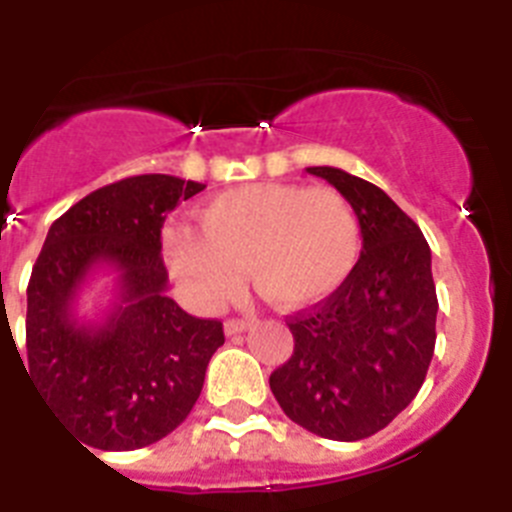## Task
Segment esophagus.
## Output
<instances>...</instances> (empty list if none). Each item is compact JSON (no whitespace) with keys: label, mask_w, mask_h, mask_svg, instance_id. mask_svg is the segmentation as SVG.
I'll list each match as a JSON object with an SVG mask.
<instances>
[{"label":"esophagus","mask_w":512,"mask_h":512,"mask_svg":"<svg viewBox=\"0 0 512 512\" xmlns=\"http://www.w3.org/2000/svg\"><path fill=\"white\" fill-rule=\"evenodd\" d=\"M247 328H249V320H242V317H231V320L223 322L226 336H239V333H244Z\"/></svg>","instance_id":"34e87169"}]
</instances>
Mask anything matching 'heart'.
<instances>
[{"mask_svg":"<svg viewBox=\"0 0 512 512\" xmlns=\"http://www.w3.org/2000/svg\"><path fill=\"white\" fill-rule=\"evenodd\" d=\"M192 223L163 229V257L200 307L216 309L242 289L244 265L255 289L281 309L325 302L362 257L354 205L330 187L242 184L210 197Z\"/></svg>","mask_w":512,"mask_h":512,"instance_id":"b5f03b06","label":"heart"}]
</instances>
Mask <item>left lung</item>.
Wrapping results in <instances>:
<instances>
[{
    "label": "left lung",
    "instance_id": "obj_1",
    "mask_svg": "<svg viewBox=\"0 0 512 512\" xmlns=\"http://www.w3.org/2000/svg\"><path fill=\"white\" fill-rule=\"evenodd\" d=\"M362 223V257L341 289L289 320L294 354L270 375L283 414L312 435L356 442L416 398L435 354L437 294L422 229L367 179L309 166Z\"/></svg>",
    "mask_w": 512,
    "mask_h": 512
}]
</instances>
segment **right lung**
Returning a JSON list of instances; mask_svg holds the SVG:
<instances>
[{"mask_svg":"<svg viewBox=\"0 0 512 512\" xmlns=\"http://www.w3.org/2000/svg\"><path fill=\"white\" fill-rule=\"evenodd\" d=\"M205 184L169 174L106 184L51 223L28 283L25 375L64 427L96 450L153 445L200 398L223 325L171 299L163 221ZM96 272L115 273L101 321L76 317ZM23 362V359H20Z\"/></svg>","mask_w":512,"mask_h":512,"instance_id":"right-lung-1","label":"right lung"}]
</instances>
